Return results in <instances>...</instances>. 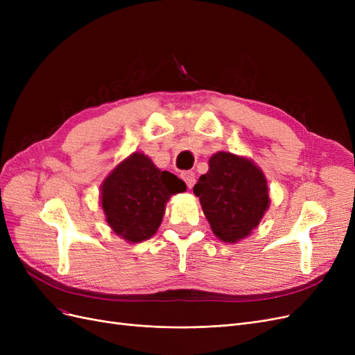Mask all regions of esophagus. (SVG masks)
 I'll use <instances>...</instances> for the list:
<instances>
[{
	"instance_id": "1",
	"label": "esophagus",
	"mask_w": 355,
	"mask_h": 355,
	"mask_svg": "<svg viewBox=\"0 0 355 355\" xmlns=\"http://www.w3.org/2000/svg\"><path fill=\"white\" fill-rule=\"evenodd\" d=\"M180 178L185 180V184L188 185V188H192V187H194V184H196V173H194V171H191V170L182 171Z\"/></svg>"
}]
</instances>
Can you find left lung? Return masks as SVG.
I'll use <instances>...</instances> for the list:
<instances>
[{
    "instance_id": "1",
    "label": "left lung",
    "mask_w": 355,
    "mask_h": 355,
    "mask_svg": "<svg viewBox=\"0 0 355 355\" xmlns=\"http://www.w3.org/2000/svg\"><path fill=\"white\" fill-rule=\"evenodd\" d=\"M204 214L216 237L237 243L259 225L270 207L263 171L252 159L231 153H216L209 171L194 187Z\"/></svg>"
}]
</instances>
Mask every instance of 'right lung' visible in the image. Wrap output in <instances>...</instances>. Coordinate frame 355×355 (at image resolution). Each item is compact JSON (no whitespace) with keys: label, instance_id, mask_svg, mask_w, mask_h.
<instances>
[{"label":"right lung","instance_id":"right-lung-1","mask_svg":"<svg viewBox=\"0 0 355 355\" xmlns=\"http://www.w3.org/2000/svg\"><path fill=\"white\" fill-rule=\"evenodd\" d=\"M184 191V180L133 153L103 180L101 202L112 231L128 243H141L157 232L168 198Z\"/></svg>","mask_w":355,"mask_h":355}]
</instances>
